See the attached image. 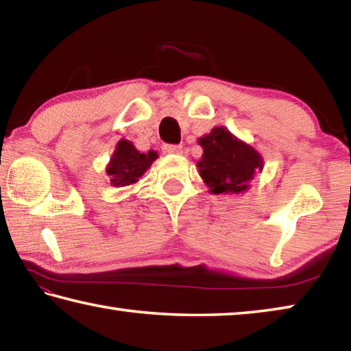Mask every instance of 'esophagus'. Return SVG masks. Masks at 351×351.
Wrapping results in <instances>:
<instances>
[{"instance_id": "esophagus-1", "label": "esophagus", "mask_w": 351, "mask_h": 351, "mask_svg": "<svg viewBox=\"0 0 351 351\" xmlns=\"http://www.w3.org/2000/svg\"><path fill=\"white\" fill-rule=\"evenodd\" d=\"M162 152L167 153V154H181L182 153V147L181 145H164L162 147Z\"/></svg>"}]
</instances>
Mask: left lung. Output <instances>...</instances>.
<instances>
[{"label":"left lung","mask_w":351,"mask_h":351,"mask_svg":"<svg viewBox=\"0 0 351 351\" xmlns=\"http://www.w3.org/2000/svg\"><path fill=\"white\" fill-rule=\"evenodd\" d=\"M203 156L197 162L199 176L213 195H239L251 187L263 158L252 145L237 138L226 127L212 128L198 139Z\"/></svg>","instance_id":"1"}]
</instances>
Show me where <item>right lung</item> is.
<instances>
[{
    "label": "right lung",
    "mask_w": 351,
    "mask_h": 351,
    "mask_svg": "<svg viewBox=\"0 0 351 351\" xmlns=\"http://www.w3.org/2000/svg\"><path fill=\"white\" fill-rule=\"evenodd\" d=\"M156 158L158 153L154 150L141 153L133 145V142L121 139L116 144L110 162L106 164L110 184L114 187H125L136 184L139 178L150 169L153 161H156Z\"/></svg>",
    "instance_id": "1"
}]
</instances>
